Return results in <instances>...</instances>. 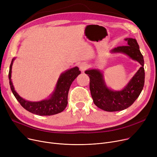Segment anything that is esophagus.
<instances>
[{
    "label": "esophagus",
    "instance_id": "34e87169",
    "mask_svg": "<svg viewBox=\"0 0 157 157\" xmlns=\"http://www.w3.org/2000/svg\"><path fill=\"white\" fill-rule=\"evenodd\" d=\"M80 68L82 71H84V70H86L87 68V65L86 64H82L80 66Z\"/></svg>",
    "mask_w": 157,
    "mask_h": 157
}]
</instances>
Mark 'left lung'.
<instances>
[{
    "label": "left lung",
    "instance_id": "obj_1",
    "mask_svg": "<svg viewBox=\"0 0 157 157\" xmlns=\"http://www.w3.org/2000/svg\"><path fill=\"white\" fill-rule=\"evenodd\" d=\"M127 45L119 46L112 52H121L138 61L142 66L124 89L119 91L108 89L103 80L102 73L98 70H87L85 73L90 78L89 89L94 103L98 108L107 112L119 111L131 106L143 90L145 73L144 59L136 39L126 38Z\"/></svg>",
    "mask_w": 157,
    "mask_h": 157
}]
</instances>
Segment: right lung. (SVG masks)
<instances>
[{
	"mask_svg": "<svg viewBox=\"0 0 157 157\" xmlns=\"http://www.w3.org/2000/svg\"><path fill=\"white\" fill-rule=\"evenodd\" d=\"M14 60V58L12 59L10 67V85L14 96L22 107L30 113L39 116L54 115L61 113L65 109L68 104V95L70 87L73 81L80 73L78 67H75L61 74L56 85V90L50 99L38 102H31L21 98L14 91L11 80L12 65Z\"/></svg>",
	"mask_w": 157,
	"mask_h": 157,
	"instance_id": "1",
	"label": "right lung"
}]
</instances>
